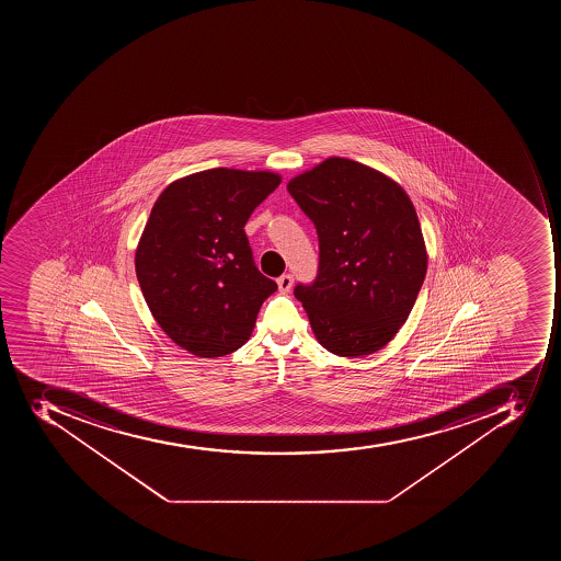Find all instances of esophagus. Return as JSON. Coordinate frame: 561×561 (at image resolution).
<instances>
[{
  "label": "esophagus",
  "mask_w": 561,
  "mask_h": 561,
  "mask_svg": "<svg viewBox=\"0 0 561 561\" xmlns=\"http://www.w3.org/2000/svg\"><path fill=\"white\" fill-rule=\"evenodd\" d=\"M278 291L280 293H289V289L293 287V275L284 274L277 278Z\"/></svg>",
  "instance_id": "obj_1"
}]
</instances>
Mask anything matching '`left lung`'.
I'll list each match as a JSON object with an SVG mask.
<instances>
[{"label": "left lung", "mask_w": 561, "mask_h": 561, "mask_svg": "<svg viewBox=\"0 0 561 561\" xmlns=\"http://www.w3.org/2000/svg\"><path fill=\"white\" fill-rule=\"evenodd\" d=\"M287 191L318 231V277L295 287L313 335L336 356L377 353L409 318L426 275L411 198L385 173L345 158H328Z\"/></svg>", "instance_id": "left-lung-1"}]
</instances>
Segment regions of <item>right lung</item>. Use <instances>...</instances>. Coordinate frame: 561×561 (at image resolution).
I'll use <instances>...</instances> for the list:
<instances>
[{
  "label": "right lung",
  "mask_w": 561,
  "mask_h": 561,
  "mask_svg": "<svg viewBox=\"0 0 561 561\" xmlns=\"http://www.w3.org/2000/svg\"><path fill=\"white\" fill-rule=\"evenodd\" d=\"M280 175L213 168L156 199L135 254L138 284L161 330L199 357L234 353L277 284L257 270L243 226Z\"/></svg>",
  "instance_id": "1"
}]
</instances>
